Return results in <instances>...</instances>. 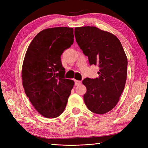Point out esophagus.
<instances>
[{
	"instance_id": "1",
	"label": "esophagus",
	"mask_w": 148,
	"mask_h": 148,
	"mask_svg": "<svg viewBox=\"0 0 148 148\" xmlns=\"http://www.w3.org/2000/svg\"><path fill=\"white\" fill-rule=\"evenodd\" d=\"M82 83L81 81H78V80H75V85L76 86H78Z\"/></svg>"
}]
</instances>
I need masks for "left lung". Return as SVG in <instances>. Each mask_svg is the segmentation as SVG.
Here are the masks:
<instances>
[{"label": "left lung", "mask_w": 148, "mask_h": 148, "mask_svg": "<svg viewBox=\"0 0 148 148\" xmlns=\"http://www.w3.org/2000/svg\"><path fill=\"white\" fill-rule=\"evenodd\" d=\"M78 45L90 65L99 67V78L83 79L85 104L92 112L104 114L114 108L123 91L127 75V57L119 39L95 26L75 28Z\"/></svg>", "instance_id": "left-lung-1"}]
</instances>
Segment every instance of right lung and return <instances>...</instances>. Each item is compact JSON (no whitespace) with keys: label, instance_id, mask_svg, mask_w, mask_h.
Segmentation results:
<instances>
[{"label":"right lung","instance_id":"right-lung-1","mask_svg":"<svg viewBox=\"0 0 148 148\" xmlns=\"http://www.w3.org/2000/svg\"><path fill=\"white\" fill-rule=\"evenodd\" d=\"M73 29H43L31 42L23 62L22 84L26 96L38 112L56 118L65 109L75 82L65 79L60 56L73 43Z\"/></svg>","mask_w":148,"mask_h":148}]
</instances>
